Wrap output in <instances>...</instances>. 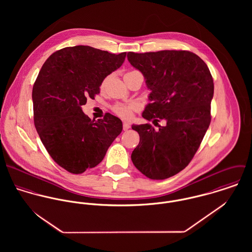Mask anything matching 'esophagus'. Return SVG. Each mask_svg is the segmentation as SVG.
I'll return each instance as SVG.
<instances>
[{
    "mask_svg": "<svg viewBox=\"0 0 252 252\" xmlns=\"http://www.w3.org/2000/svg\"><path fill=\"white\" fill-rule=\"evenodd\" d=\"M129 129H130V124L124 122V123H123V130H124V131H127V130H129Z\"/></svg>",
    "mask_w": 252,
    "mask_h": 252,
    "instance_id": "esophagus-1",
    "label": "esophagus"
}]
</instances>
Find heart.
<instances>
[{"label":"heart","instance_id":"b5f03b06","mask_svg":"<svg viewBox=\"0 0 252 252\" xmlns=\"http://www.w3.org/2000/svg\"><path fill=\"white\" fill-rule=\"evenodd\" d=\"M137 71H130V72H126L125 75H128V74H133V73H136ZM124 75V76H125ZM106 84V79L102 82V85L101 87L103 88ZM137 109V105L136 104H128V105H116L114 108H113V111L115 112V114H117L118 116L122 117V118H125V119H128L132 116L133 112Z\"/></svg>","mask_w":252,"mask_h":252}]
</instances>
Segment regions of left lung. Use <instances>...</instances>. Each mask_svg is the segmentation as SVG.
<instances>
[{"label":"left lung","mask_w":252,"mask_h":252,"mask_svg":"<svg viewBox=\"0 0 252 252\" xmlns=\"http://www.w3.org/2000/svg\"><path fill=\"white\" fill-rule=\"evenodd\" d=\"M130 64L144 74L151 91L143 117L164 126L132 125L140 143L132 152L135 167L151 180H165L192 160L211 123L214 79L207 64L186 50L129 52Z\"/></svg>","instance_id":"1"}]
</instances>
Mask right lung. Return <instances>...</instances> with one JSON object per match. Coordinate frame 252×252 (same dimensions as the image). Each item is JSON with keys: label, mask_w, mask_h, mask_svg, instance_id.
<instances>
[{"label": "right lung", "mask_w": 252, "mask_h": 252, "mask_svg": "<svg viewBox=\"0 0 252 252\" xmlns=\"http://www.w3.org/2000/svg\"><path fill=\"white\" fill-rule=\"evenodd\" d=\"M125 57L126 52L70 46L51 54L38 72L32 93L36 132L51 158L72 174L101 163L122 131L118 117L106 113L91 120L81 106L100 93L103 80Z\"/></svg>", "instance_id": "add662e5"}]
</instances>
